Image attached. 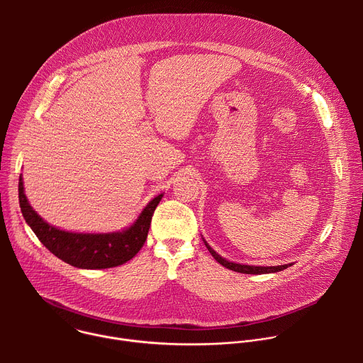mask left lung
<instances>
[{"label":"left lung","instance_id":"left-lung-1","mask_svg":"<svg viewBox=\"0 0 363 363\" xmlns=\"http://www.w3.org/2000/svg\"><path fill=\"white\" fill-rule=\"evenodd\" d=\"M206 248H208V251L211 252V255L216 258V260L227 267L228 270H233V272H237V273H244V274H267V273H277V272H281L284 269H287L289 266L291 264H283V266H270V267H262V266H247V264H237V263H233V262H228L225 260V258H223L218 252H216L210 245L208 242H206L203 240Z\"/></svg>","mask_w":363,"mask_h":363}]
</instances>
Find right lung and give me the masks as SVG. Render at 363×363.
Returning <instances> with one entry per match:
<instances>
[{"label": "right lung", "instance_id": "add662e5", "mask_svg": "<svg viewBox=\"0 0 363 363\" xmlns=\"http://www.w3.org/2000/svg\"><path fill=\"white\" fill-rule=\"evenodd\" d=\"M18 199L26 223L50 252L73 267L100 270L125 264L138 254L146 241L153 211L162 199V194L155 196L145 206L129 228L108 234L69 233L47 224L28 203L21 177L18 182Z\"/></svg>", "mask_w": 363, "mask_h": 363}]
</instances>
